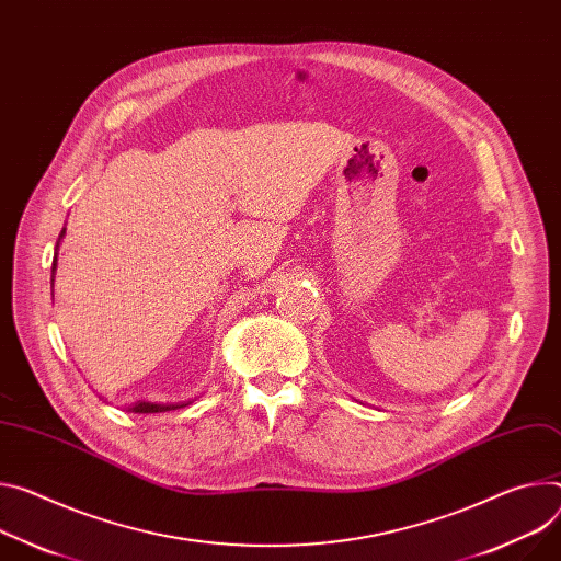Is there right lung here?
Returning <instances> with one entry per match:
<instances>
[{
  "label": "right lung",
  "instance_id": "obj_1",
  "mask_svg": "<svg viewBox=\"0 0 561 561\" xmlns=\"http://www.w3.org/2000/svg\"><path fill=\"white\" fill-rule=\"evenodd\" d=\"M60 237H65V230H62V234H60ZM56 262H58V260H54V273H56ZM176 407H185V402H183V404H157V402H145V400H138L136 404H131V407H129V412H134V414H159V412L176 410Z\"/></svg>",
  "mask_w": 561,
  "mask_h": 561
}]
</instances>
